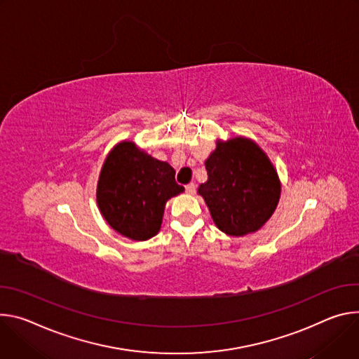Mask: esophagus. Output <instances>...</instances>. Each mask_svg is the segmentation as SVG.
<instances>
[{"label": "esophagus", "instance_id": "34e87169", "mask_svg": "<svg viewBox=\"0 0 359 359\" xmlns=\"http://www.w3.org/2000/svg\"><path fill=\"white\" fill-rule=\"evenodd\" d=\"M185 191H187L188 195H194L195 191H196V185H195L194 182H191V184H188V185L185 187Z\"/></svg>", "mask_w": 359, "mask_h": 359}]
</instances>
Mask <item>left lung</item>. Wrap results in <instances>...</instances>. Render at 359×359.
<instances>
[{
  "mask_svg": "<svg viewBox=\"0 0 359 359\" xmlns=\"http://www.w3.org/2000/svg\"><path fill=\"white\" fill-rule=\"evenodd\" d=\"M208 180L198 188L217 228L229 236L259 231L275 212L281 181L264 149L251 138L217 140L205 161Z\"/></svg>",
  "mask_w": 359,
  "mask_h": 359,
  "instance_id": "8db88e82",
  "label": "left lung"
}]
</instances>
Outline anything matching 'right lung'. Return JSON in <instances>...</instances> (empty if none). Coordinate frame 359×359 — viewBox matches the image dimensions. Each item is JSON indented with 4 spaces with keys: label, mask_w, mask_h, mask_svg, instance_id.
I'll use <instances>...</instances> for the list:
<instances>
[{
    "label": "right lung",
    "mask_w": 359,
    "mask_h": 359,
    "mask_svg": "<svg viewBox=\"0 0 359 359\" xmlns=\"http://www.w3.org/2000/svg\"><path fill=\"white\" fill-rule=\"evenodd\" d=\"M184 192L174 168L133 141L108 152L97 184V205L107 224L133 241H147L161 229L165 204Z\"/></svg>",
    "instance_id": "add662e5"
}]
</instances>
